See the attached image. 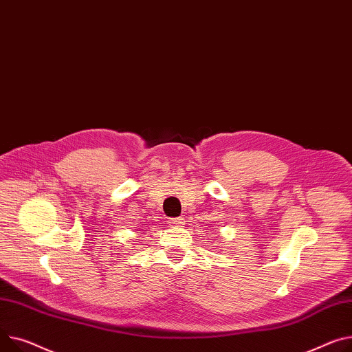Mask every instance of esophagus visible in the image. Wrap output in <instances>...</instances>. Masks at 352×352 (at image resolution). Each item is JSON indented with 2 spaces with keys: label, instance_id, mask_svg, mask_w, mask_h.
<instances>
[{
  "label": "esophagus",
  "instance_id": "obj_1",
  "mask_svg": "<svg viewBox=\"0 0 352 352\" xmlns=\"http://www.w3.org/2000/svg\"><path fill=\"white\" fill-rule=\"evenodd\" d=\"M170 223L173 226H182L185 223V221H184V218H174V219L170 221Z\"/></svg>",
  "mask_w": 352,
  "mask_h": 352
}]
</instances>
